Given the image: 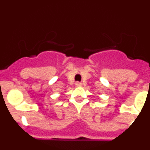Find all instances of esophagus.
<instances>
[{"label":"esophagus","mask_w":150,"mask_h":150,"mask_svg":"<svg viewBox=\"0 0 150 150\" xmlns=\"http://www.w3.org/2000/svg\"><path fill=\"white\" fill-rule=\"evenodd\" d=\"M76 86H81L82 83H79V82H76Z\"/></svg>","instance_id":"34e87169"}]
</instances>
